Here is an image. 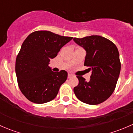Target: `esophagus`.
Instances as JSON below:
<instances>
[{"instance_id": "34e87169", "label": "esophagus", "mask_w": 133, "mask_h": 133, "mask_svg": "<svg viewBox=\"0 0 133 133\" xmlns=\"http://www.w3.org/2000/svg\"><path fill=\"white\" fill-rule=\"evenodd\" d=\"M72 76H73V75H72L71 74H68V78H71V77H72Z\"/></svg>"}]
</instances>
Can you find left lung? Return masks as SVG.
<instances>
[{
    "label": "left lung",
    "instance_id": "left-lung-1",
    "mask_svg": "<svg viewBox=\"0 0 133 133\" xmlns=\"http://www.w3.org/2000/svg\"><path fill=\"white\" fill-rule=\"evenodd\" d=\"M73 41L85 50L84 65L92 71L89 81L76 76L79 83L73 89L75 95L89 105L104 102L113 92L120 73L118 50L114 43L99 35L74 38Z\"/></svg>",
    "mask_w": 133,
    "mask_h": 133
}]
</instances>
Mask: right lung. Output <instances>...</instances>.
Here are the masks:
<instances>
[{
	"mask_svg": "<svg viewBox=\"0 0 133 133\" xmlns=\"http://www.w3.org/2000/svg\"><path fill=\"white\" fill-rule=\"evenodd\" d=\"M72 38L48 31H37L24 41L16 59L15 72L18 87L29 101L44 104L57 96L68 73L53 72L49 62Z\"/></svg>",
	"mask_w": 133,
	"mask_h": 133,
	"instance_id": "obj_1",
	"label": "right lung"
}]
</instances>
